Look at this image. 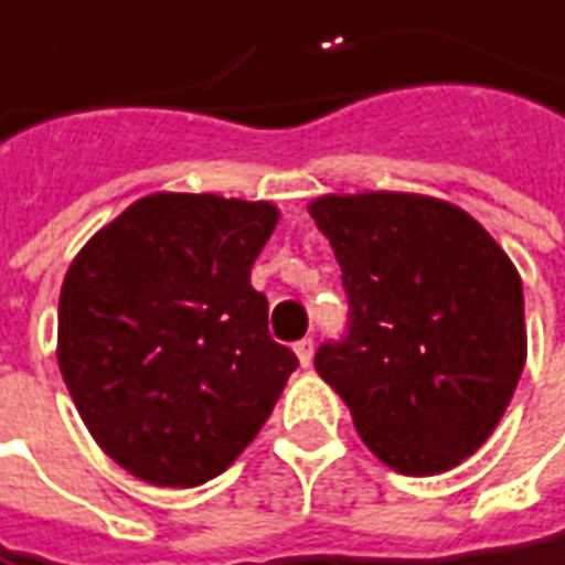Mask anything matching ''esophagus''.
<instances>
[{
	"instance_id": "34e87169",
	"label": "esophagus",
	"mask_w": 565,
	"mask_h": 565,
	"mask_svg": "<svg viewBox=\"0 0 565 565\" xmlns=\"http://www.w3.org/2000/svg\"><path fill=\"white\" fill-rule=\"evenodd\" d=\"M294 352H297L299 364H302V367H309V364H312V352H315L312 337H306V340H299L297 347H294Z\"/></svg>"
}]
</instances>
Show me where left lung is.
<instances>
[{"label": "left lung", "instance_id": "obj_1", "mask_svg": "<svg viewBox=\"0 0 565 565\" xmlns=\"http://www.w3.org/2000/svg\"><path fill=\"white\" fill-rule=\"evenodd\" d=\"M309 213L349 299L347 337L315 352V371L386 467H458L492 436L523 374L520 271L470 213L439 198L324 194Z\"/></svg>", "mask_w": 565, "mask_h": 565}]
</instances>
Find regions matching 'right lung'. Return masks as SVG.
Instances as JSON below:
<instances>
[{
  "mask_svg": "<svg viewBox=\"0 0 565 565\" xmlns=\"http://www.w3.org/2000/svg\"><path fill=\"white\" fill-rule=\"evenodd\" d=\"M275 225V203L160 191L67 268L61 374L92 439L141 482L191 489L228 470L297 371L250 284Z\"/></svg>",
  "mask_w": 565,
  "mask_h": 565,
  "instance_id": "add662e5",
  "label": "right lung"
}]
</instances>
